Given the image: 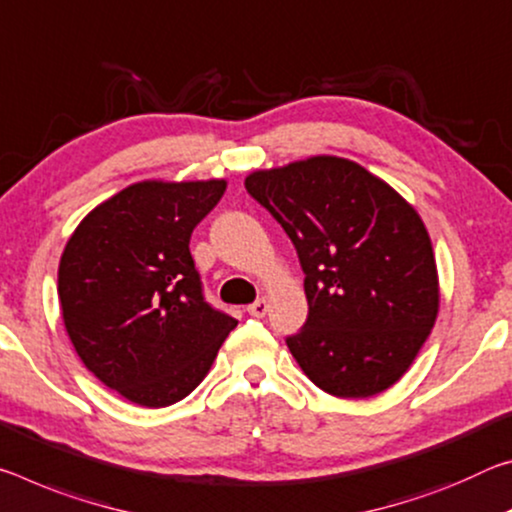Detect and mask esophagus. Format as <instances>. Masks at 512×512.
<instances>
[{"mask_svg": "<svg viewBox=\"0 0 512 512\" xmlns=\"http://www.w3.org/2000/svg\"><path fill=\"white\" fill-rule=\"evenodd\" d=\"M267 311H270V304H267V299H256L254 304L247 306V313L254 315V317H265Z\"/></svg>", "mask_w": 512, "mask_h": 512, "instance_id": "1", "label": "esophagus"}]
</instances>
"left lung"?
<instances>
[{"instance_id": "left-lung-1", "label": "left lung", "mask_w": 512, "mask_h": 512, "mask_svg": "<svg viewBox=\"0 0 512 512\" xmlns=\"http://www.w3.org/2000/svg\"><path fill=\"white\" fill-rule=\"evenodd\" d=\"M245 188L297 249L308 317L288 349L342 399L388 390L438 317L440 288L422 217L388 183L338 156L251 172Z\"/></svg>"}]
</instances>
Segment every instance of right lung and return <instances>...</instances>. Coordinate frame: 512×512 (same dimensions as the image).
<instances>
[{"instance_id": "obj_1", "label": "right lung", "mask_w": 512, "mask_h": 512, "mask_svg": "<svg viewBox=\"0 0 512 512\" xmlns=\"http://www.w3.org/2000/svg\"><path fill=\"white\" fill-rule=\"evenodd\" d=\"M224 179L140 181L83 217L58 265L65 331L83 365L138 406L188 397L236 329L204 299L190 256L195 226Z\"/></svg>"}]
</instances>
